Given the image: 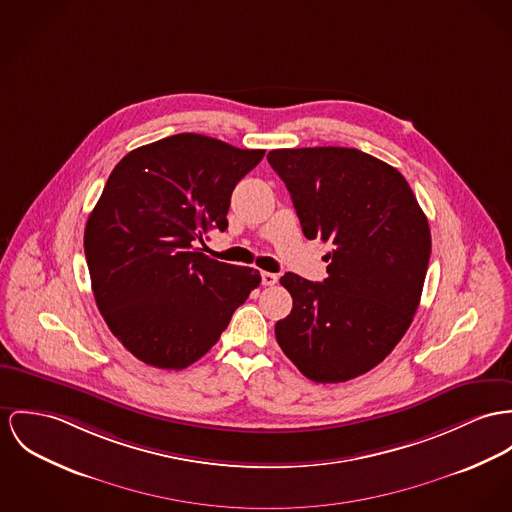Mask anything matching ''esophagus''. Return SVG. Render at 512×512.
<instances>
[{
  "label": "esophagus",
  "mask_w": 512,
  "mask_h": 512,
  "mask_svg": "<svg viewBox=\"0 0 512 512\" xmlns=\"http://www.w3.org/2000/svg\"><path fill=\"white\" fill-rule=\"evenodd\" d=\"M261 282H263V286H275L278 276L273 273H261Z\"/></svg>",
  "instance_id": "obj_1"
}]
</instances>
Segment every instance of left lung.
Segmentation results:
<instances>
[{
	"label": "left lung",
	"instance_id": "8db88e82",
	"mask_svg": "<svg viewBox=\"0 0 512 512\" xmlns=\"http://www.w3.org/2000/svg\"><path fill=\"white\" fill-rule=\"evenodd\" d=\"M302 232L333 245L327 278L286 273L292 312L276 321L282 353L317 384L366 374L394 351L419 308L431 230L405 177L354 148L273 150Z\"/></svg>",
	"mask_w": 512,
	"mask_h": 512
}]
</instances>
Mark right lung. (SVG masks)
<instances>
[{"label": "right lung", "instance_id": "right-lung-1", "mask_svg": "<svg viewBox=\"0 0 512 512\" xmlns=\"http://www.w3.org/2000/svg\"><path fill=\"white\" fill-rule=\"evenodd\" d=\"M265 150L175 134L132 150L87 218L83 247L97 308L138 360L181 370L208 353L261 275L197 247L228 228L237 183Z\"/></svg>", "mask_w": 512, "mask_h": 512}]
</instances>
